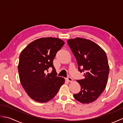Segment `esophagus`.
<instances>
[{
  "instance_id": "obj_1",
  "label": "esophagus",
  "mask_w": 123,
  "mask_h": 123,
  "mask_svg": "<svg viewBox=\"0 0 123 123\" xmlns=\"http://www.w3.org/2000/svg\"><path fill=\"white\" fill-rule=\"evenodd\" d=\"M67 80L68 81H69V82H71V81H73L72 78L71 77H70V76H68V77H67Z\"/></svg>"
}]
</instances>
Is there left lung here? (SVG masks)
I'll return each instance as SVG.
<instances>
[{"instance_id":"left-lung-1","label":"left lung","mask_w":123,"mask_h":123,"mask_svg":"<svg viewBox=\"0 0 123 123\" xmlns=\"http://www.w3.org/2000/svg\"><path fill=\"white\" fill-rule=\"evenodd\" d=\"M68 44L77 60L78 70L84 72L83 79L77 80L81 91L74 95L82 104L95 101L103 93L107 83L109 72L105 52L96 43L77 37L68 40Z\"/></svg>"}]
</instances>
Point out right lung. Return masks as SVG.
Listing matches in <instances>:
<instances>
[{
    "instance_id": "right-lung-1",
    "label": "right lung",
    "mask_w": 123,
    "mask_h": 123,
    "mask_svg": "<svg viewBox=\"0 0 123 123\" xmlns=\"http://www.w3.org/2000/svg\"><path fill=\"white\" fill-rule=\"evenodd\" d=\"M64 44L58 38H41L30 43L19 55L18 70L20 83L30 98L39 103L53 98L64 79L57 77L53 61ZM49 68L52 72L47 74Z\"/></svg>"
}]
</instances>
